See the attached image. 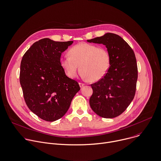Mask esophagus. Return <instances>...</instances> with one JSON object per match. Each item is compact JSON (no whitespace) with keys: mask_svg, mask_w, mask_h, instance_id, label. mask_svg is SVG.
<instances>
[{"mask_svg":"<svg viewBox=\"0 0 161 161\" xmlns=\"http://www.w3.org/2000/svg\"><path fill=\"white\" fill-rule=\"evenodd\" d=\"M79 85H80V87H83L85 84L84 83H81V82H80L79 83Z\"/></svg>","mask_w":161,"mask_h":161,"instance_id":"obj_1","label":"esophagus"}]
</instances>
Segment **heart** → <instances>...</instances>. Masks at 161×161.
Listing matches in <instances>:
<instances>
[{
	"label": "heart",
	"instance_id": "b5f03b06",
	"mask_svg": "<svg viewBox=\"0 0 161 161\" xmlns=\"http://www.w3.org/2000/svg\"><path fill=\"white\" fill-rule=\"evenodd\" d=\"M69 55L61 58V66L70 78L77 76L79 66L83 75L92 81L105 76L111 64V56L105 47L81 42L71 47Z\"/></svg>",
	"mask_w": 161,
	"mask_h": 161
}]
</instances>
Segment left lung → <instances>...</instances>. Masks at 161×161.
<instances>
[{"label": "left lung", "instance_id": "obj_1", "mask_svg": "<svg viewBox=\"0 0 161 161\" xmlns=\"http://www.w3.org/2000/svg\"><path fill=\"white\" fill-rule=\"evenodd\" d=\"M87 42L105 45L111 56L108 74L91 85L93 94L90 105L102 118H116L127 109L135 95L138 68L135 53L126 41L114 33H105Z\"/></svg>", "mask_w": 161, "mask_h": 161}]
</instances>
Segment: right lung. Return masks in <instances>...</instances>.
Returning <instances> with one entry per match:
<instances>
[{"label":"right lung","mask_w":161,"mask_h":161,"mask_svg":"<svg viewBox=\"0 0 161 161\" xmlns=\"http://www.w3.org/2000/svg\"><path fill=\"white\" fill-rule=\"evenodd\" d=\"M73 41L43 38L35 42L23 56L19 81L25 102L31 111L46 121L61 118L80 90L61 66L62 53Z\"/></svg>","instance_id":"1"}]
</instances>
